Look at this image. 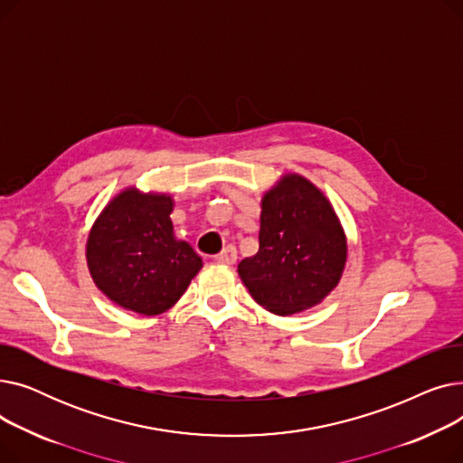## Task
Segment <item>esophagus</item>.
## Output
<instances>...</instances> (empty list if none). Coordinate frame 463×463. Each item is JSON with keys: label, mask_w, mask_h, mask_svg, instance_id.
Masks as SVG:
<instances>
[{"label": "esophagus", "mask_w": 463, "mask_h": 463, "mask_svg": "<svg viewBox=\"0 0 463 463\" xmlns=\"http://www.w3.org/2000/svg\"><path fill=\"white\" fill-rule=\"evenodd\" d=\"M213 260L219 262V264H234V260H236V250H234L232 246H227L222 253H217V255L213 257Z\"/></svg>", "instance_id": "34e87169"}]
</instances>
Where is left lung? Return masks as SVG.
<instances>
[{"instance_id": "8db88e82", "label": "left lung", "mask_w": 463, "mask_h": 463, "mask_svg": "<svg viewBox=\"0 0 463 463\" xmlns=\"http://www.w3.org/2000/svg\"><path fill=\"white\" fill-rule=\"evenodd\" d=\"M347 262V236L326 194L288 173L260 199L259 251L238 264L253 300L279 317L321 304Z\"/></svg>"}]
</instances>
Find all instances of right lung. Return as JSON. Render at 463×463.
I'll return each mask as SVG.
<instances>
[{
    "instance_id": "1",
    "label": "right lung",
    "mask_w": 463,
    "mask_h": 463,
    "mask_svg": "<svg viewBox=\"0 0 463 463\" xmlns=\"http://www.w3.org/2000/svg\"><path fill=\"white\" fill-rule=\"evenodd\" d=\"M173 210V194L129 185L97 215L86 262L95 287L116 306L146 317L161 315L203 269V259L176 238Z\"/></svg>"
}]
</instances>
